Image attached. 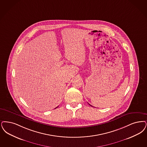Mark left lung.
<instances>
[{"instance_id": "left-lung-1", "label": "left lung", "mask_w": 147, "mask_h": 147, "mask_svg": "<svg viewBox=\"0 0 147 147\" xmlns=\"http://www.w3.org/2000/svg\"><path fill=\"white\" fill-rule=\"evenodd\" d=\"M90 106H91V105H90Z\"/></svg>"}]
</instances>
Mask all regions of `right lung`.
Segmentation results:
<instances>
[{
	"instance_id": "1",
	"label": "right lung",
	"mask_w": 147,
	"mask_h": 147,
	"mask_svg": "<svg viewBox=\"0 0 147 147\" xmlns=\"http://www.w3.org/2000/svg\"><path fill=\"white\" fill-rule=\"evenodd\" d=\"M57 108V107H56V108H55V109H56V108Z\"/></svg>"
}]
</instances>
